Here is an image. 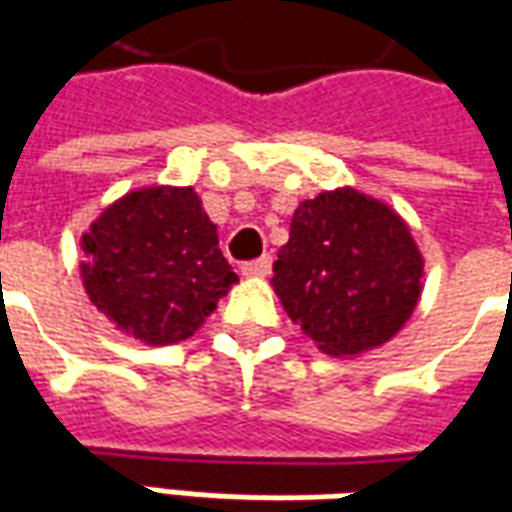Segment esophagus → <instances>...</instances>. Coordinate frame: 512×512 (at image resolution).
<instances>
[{
    "label": "esophagus",
    "instance_id": "esophagus-1",
    "mask_svg": "<svg viewBox=\"0 0 512 512\" xmlns=\"http://www.w3.org/2000/svg\"><path fill=\"white\" fill-rule=\"evenodd\" d=\"M271 266H274V260L268 255L257 257V260H249L244 263V274L246 277H268L271 274Z\"/></svg>",
    "mask_w": 512,
    "mask_h": 512
}]
</instances>
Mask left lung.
I'll use <instances>...</instances> for the list:
<instances>
[{"mask_svg":"<svg viewBox=\"0 0 512 512\" xmlns=\"http://www.w3.org/2000/svg\"><path fill=\"white\" fill-rule=\"evenodd\" d=\"M422 257L392 208L354 189L301 202L274 263L290 321L321 351L351 356L386 343L419 299Z\"/></svg>","mask_w":512,"mask_h":512,"instance_id":"1","label":"left lung"}]
</instances>
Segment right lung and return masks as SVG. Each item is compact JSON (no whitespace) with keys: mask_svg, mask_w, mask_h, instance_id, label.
<instances>
[{"mask_svg":"<svg viewBox=\"0 0 512 512\" xmlns=\"http://www.w3.org/2000/svg\"><path fill=\"white\" fill-rule=\"evenodd\" d=\"M82 246L93 257L82 266L87 296L150 345L191 337L238 282L194 189L128 194L101 213Z\"/></svg>","mask_w":512,"mask_h":512,"instance_id":"right-lung-1","label":"right lung"}]
</instances>
